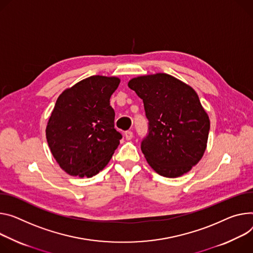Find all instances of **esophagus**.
<instances>
[{"instance_id":"obj_1","label":"esophagus","mask_w":253,"mask_h":253,"mask_svg":"<svg viewBox=\"0 0 253 253\" xmlns=\"http://www.w3.org/2000/svg\"><path fill=\"white\" fill-rule=\"evenodd\" d=\"M124 135H125V138L127 140H131L133 138V132L132 131H126Z\"/></svg>"}]
</instances>
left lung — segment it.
I'll return each instance as SVG.
<instances>
[{"label": "left lung", "mask_w": 253, "mask_h": 253, "mask_svg": "<svg viewBox=\"0 0 253 253\" xmlns=\"http://www.w3.org/2000/svg\"><path fill=\"white\" fill-rule=\"evenodd\" d=\"M128 86L144 104L148 134L141 150L160 175L187 173L204 155L210 120L195 89L167 74L137 77Z\"/></svg>", "instance_id": "left-lung-1"}]
</instances>
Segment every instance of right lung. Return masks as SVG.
<instances>
[{
	"label": "right lung",
	"mask_w": 253,
	"mask_h": 253,
	"mask_svg": "<svg viewBox=\"0 0 253 253\" xmlns=\"http://www.w3.org/2000/svg\"><path fill=\"white\" fill-rule=\"evenodd\" d=\"M120 84L115 77L91 76L60 94L46 127V139L68 174L90 177L117 149L122 135L114 128L110 98Z\"/></svg>",
	"instance_id": "right-lung-1"
}]
</instances>
